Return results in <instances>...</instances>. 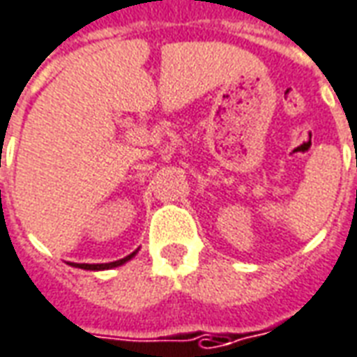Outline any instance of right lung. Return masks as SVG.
I'll use <instances>...</instances> for the list:
<instances>
[{
    "mask_svg": "<svg viewBox=\"0 0 357 357\" xmlns=\"http://www.w3.org/2000/svg\"><path fill=\"white\" fill-rule=\"evenodd\" d=\"M137 251H133L131 255L123 257V259H119V261H114V263H102V265H86V263H83V265H73V266H79V268H84V271H104V268H114V266H119L123 265L126 261H129L131 257H135Z\"/></svg>",
    "mask_w": 357,
    "mask_h": 357,
    "instance_id": "right-lung-1",
    "label": "right lung"
}]
</instances>
